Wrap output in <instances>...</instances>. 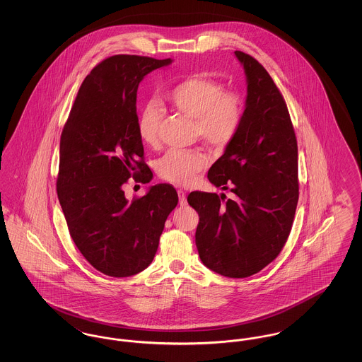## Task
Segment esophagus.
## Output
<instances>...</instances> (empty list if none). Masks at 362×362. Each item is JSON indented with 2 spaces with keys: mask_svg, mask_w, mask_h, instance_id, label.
Instances as JSON below:
<instances>
[{
  "mask_svg": "<svg viewBox=\"0 0 362 362\" xmlns=\"http://www.w3.org/2000/svg\"><path fill=\"white\" fill-rule=\"evenodd\" d=\"M177 195H179V204H180V206H186V204H187L186 192L182 191V189H177Z\"/></svg>",
  "mask_w": 362,
  "mask_h": 362,
  "instance_id": "34e87169",
  "label": "esophagus"
}]
</instances>
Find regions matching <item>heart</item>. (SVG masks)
Listing matches in <instances>:
<instances>
[{
  "mask_svg": "<svg viewBox=\"0 0 362 362\" xmlns=\"http://www.w3.org/2000/svg\"><path fill=\"white\" fill-rule=\"evenodd\" d=\"M167 100L176 112L194 121V134L213 148H225L243 121L240 96L225 92L220 83L205 76L183 80L168 93ZM138 136L149 146L158 144L160 114L153 107L141 114ZM206 165V156L199 151L171 149L157 161V173L170 183L189 186Z\"/></svg>",
  "mask_w": 362,
  "mask_h": 362,
  "instance_id": "1",
  "label": "heart"
}]
</instances>
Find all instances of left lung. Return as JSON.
<instances>
[{"label":"left lung","instance_id":"1","mask_svg":"<svg viewBox=\"0 0 362 362\" xmlns=\"http://www.w3.org/2000/svg\"><path fill=\"white\" fill-rule=\"evenodd\" d=\"M247 80L240 127L209 170L216 187L233 199L192 191L189 206L199 214L195 244L210 270L245 278L281 252L292 229L298 201L297 139L286 103L255 58L235 52Z\"/></svg>","mask_w":362,"mask_h":362}]
</instances>
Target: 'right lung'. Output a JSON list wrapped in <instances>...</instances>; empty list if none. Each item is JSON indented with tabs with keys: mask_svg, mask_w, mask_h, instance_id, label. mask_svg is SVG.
Masks as SVG:
<instances>
[{
	"mask_svg": "<svg viewBox=\"0 0 362 362\" xmlns=\"http://www.w3.org/2000/svg\"><path fill=\"white\" fill-rule=\"evenodd\" d=\"M171 62L139 55L104 59L83 81L61 134L58 199L74 244L105 276H134L152 263L179 201L167 183L133 201L123 191L132 176L141 183L153 177L138 136V86Z\"/></svg>",
	"mask_w": 362,
	"mask_h": 362,
	"instance_id": "1",
	"label": "right lung"
}]
</instances>
